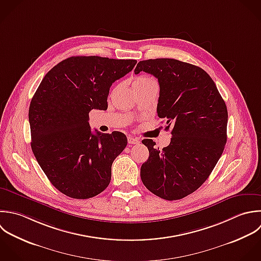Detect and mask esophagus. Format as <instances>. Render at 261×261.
<instances>
[{
  "label": "esophagus",
  "instance_id": "1",
  "mask_svg": "<svg viewBox=\"0 0 261 261\" xmlns=\"http://www.w3.org/2000/svg\"><path fill=\"white\" fill-rule=\"evenodd\" d=\"M140 141H139V139L138 138H134V137H132V136H129L128 137V143L129 144H138Z\"/></svg>",
  "mask_w": 261,
  "mask_h": 261
}]
</instances>
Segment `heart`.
<instances>
[{
  "label": "heart",
  "instance_id": "heart-1",
  "mask_svg": "<svg viewBox=\"0 0 261 261\" xmlns=\"http://www.w3.org/2000/svg\"><path fill=\"white\" fill-rule=\"evenodd\" d=\"M151 80H153V79H151V78L148 77V76L140 75V76H137V77L134 78V80H133V86H134V85H141V84H144V83L149 82V81H151Z\"/></svg>",
  "mask_w": 261,
  "mask_h": 261
}]
</instances>
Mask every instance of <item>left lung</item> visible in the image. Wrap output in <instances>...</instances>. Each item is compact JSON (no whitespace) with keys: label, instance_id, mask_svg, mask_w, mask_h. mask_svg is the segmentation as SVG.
<instances>
[{"label":"left lung","instance_id":"obj_1","mask_svg":"<svg viewBox=\"0 0 261 261\" xmlns=\"http://www.w3.org/2000/svg\"><path fill=\"white\" fill-rule=\"evenodd\" d=\"M158 78V116L172 127L171 142L149 151L141 166L144 186L166 200H178L197 190L219 162L226 142L228 110L212 77L200 67L175 59L140 61L134 72Z\"/></svg>","mask_w":261,"mask_h":261}]
</instances>
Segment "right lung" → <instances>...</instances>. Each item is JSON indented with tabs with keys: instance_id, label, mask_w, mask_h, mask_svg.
I'll return each mask as SVG.
<instances>
[{
	"instance_id": "right-lung-1",
	"label": "right lung",
	"mask_w": 261,
	"mask_h": 261,
	"mask_svg": "<svg viewBox=\"0 0 261 261\" xmlns=\"http://www.w3.org/2000/svg\"><path fill=\"white\" fill-rule=\"evenodd\" d=\"M136 60L98 56L70 57L41 80L29 106L31 149L49 182L75 199L91 198L111 182L112 164L125 149L127 137L93 134V109L107 110L111 85L132 71Z\"/></svg>"
}]
</instances>
